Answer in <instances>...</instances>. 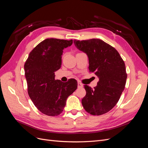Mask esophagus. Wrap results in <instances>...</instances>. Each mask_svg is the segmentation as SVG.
<instances>
[{"label": "esophagus", "mask_w": 148, "mask_h": 148, "mask_svg": "<svg viewBox=\"0 0 148 148\" xmlns=\"http://www.w3.org/2000/svg\"><path fill=\"white\" fill-rule=\"evenodd\" d=\"M83 84L80 83V82H78V88H83Z\"/></svg>", "instance_id": "esophagus-1"}]
</instances>
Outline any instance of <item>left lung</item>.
Masks as SVG:
<instances>
[{
    "label": "left lung",
    "instance_id": "obj_1",
    "mask_svg": "<svg viewBox=\"0 0 148 148\" xmlns=\"http://www.w3.org/2000/svg\"><path fill=\"white\" fill-rule=\"evenodd\" d=\"M73 41L88 56L89 71L99 79L94 89L84 85L86 95L82 105L91 115L104 114L117 104L125 89L127 74L124 61L114 47L99 39Z\"/></svg>",
    "mask_w": 148,
    "mask_h": 148
}]
</instances>
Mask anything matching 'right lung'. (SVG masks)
<instances>
[{
  "label": "right lung",
  "mask_w": 148,
  "mask_h": 148,
  "mask_svg": "<svg viewBox=\"0 0 148 148\" xmlns=\"http://www.w3.org/2000/svg\"><path fill=\"white\" fill-rule=\"evenodd\" d=\"M72 43V39H46L31 51L25 64L29 96L38 109L45 115L60 114L66 99L77 88L75 79L66 83L55 79V71L61 67L63 50Z\"/></svg>",
  "instance_id": "add662e5"
}]
</instances>
